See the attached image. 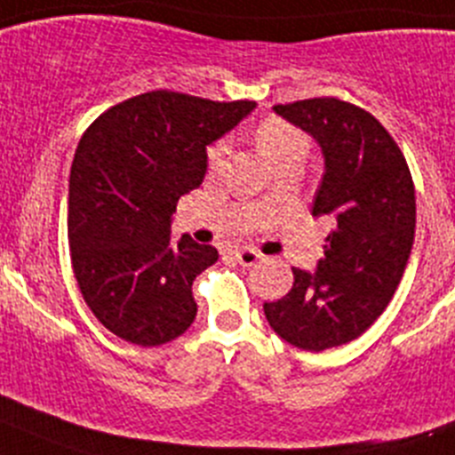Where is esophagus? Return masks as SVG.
I'll return each instance as SVG.
<instances>
[{"label":"esophagus","mask_w":455,"mask_h":455,"mask_svg":"<svg viewBox=\"0 0 455 455\" xmlns=\"http://www.w3.org/2000/svg\"><path fill=\"white\" fill-rule=\"evenodd\" d=\"M235 259L241 263V266L250 267V266H254L259 259H261V254L252 248H241V250H235Z\"/></svg>","instance_id":"obj_1"}]
</instances>
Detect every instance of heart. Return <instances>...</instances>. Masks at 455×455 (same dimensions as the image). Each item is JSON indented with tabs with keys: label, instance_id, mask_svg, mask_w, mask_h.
<instances>
[{
	"label": "heart",
	"instance_id": "b5f03b06",
	"mask_svg": "<svg viewBox=\"0 0 455 455\" xmlns=\"http://www.w3.org/2000/svg\"><path fill=\"white\" fill-rule=\"evenodd\" d=\"M257 142L261 147L263 154L276 163L281 156L285 154H292V151H306L308 147V140H306L304 133L295 127V124L285 123L281 118H266L259 123L257 127ZM223 160H225V147L220 142L212 145L207 149V167L210 172H216L223 167Z\"/></svg>",
	"mask_w": 455,
	"mask_h": 455
}]
</instances>
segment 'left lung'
Instances as JSON below:
<instances>
[{"mask_svg": "<svg viewBox=\"0 0 455 455\" xmlns=\"http://www.w3.org/2000/svg\"><path fill=\"white\" fill-rule=\"evenodd\" d=\"M275 111L322 147L313 216H331L335 228L317 270L292 267L290 292L263 313L281 339L319 353L369 331L395 295L413 245L415 188L402 149L369 111L337 98Z\"/></svg>", "mask_w": 455, "mask_h": 455, "instance_id": "left-lung-1", "label": "left lung"}]
</instances>
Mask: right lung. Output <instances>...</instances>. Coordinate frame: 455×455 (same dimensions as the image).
Masks as SVG:
<instances>
[{"mask_svg": "<svg viewBox=\"0 0 455 455\" xmlns=\"http://www.w3.org/2000/svg\"><path fill=\"white\" fill-rule=\"evenodd\" d=\"M254 109L149 91L111 107L80 138L68 179V248L91 313L120 339L160 346L192 326V283L219 252L183 235L172 214L203 183L205 147Z\"/></svg>", "mask_w": 455, "mask_h": 455, "instance_id": "right-lung-1", "label": "right lung"}]
</instances>
